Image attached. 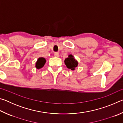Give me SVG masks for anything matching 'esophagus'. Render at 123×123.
<instances>
[{
	"mask_svg": "<svg viewBox=\"0 0 123 123\" xmlns=\"http://www.w3.org/2000/svg\"><path fill=\"white\" fill-rule=\"evenodd\" d=\"M54 56H55V57H59L60 56V55H59V54L58 53H54Z\"/></svg>",
	"mask_w": 123,
	"mask_h": 123,
	"instance_id": "esophagus-1",
	"label": "esophagus"
}]
</instances>
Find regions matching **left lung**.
<instances>
[{
	"mask_svg": "<svg viewBox=\"0 0 123 123\" xmlns=\"http://www.w3.org/2000/svg\"><path fill=\"white\" fill-rule=\"evenodd\" d=\"M64 63L68 69L74 70L75 68L78 66V62L72 54L68 55V57L64 60Z\"/></svg>",
	"mask_w": 123,
	"mask_h": 123,
	"instance_id": "left-lung-1",
	"label": "left lung"
}]
</instances>
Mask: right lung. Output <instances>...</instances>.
I'll list each match as a JSON object with an SVG mask.
<instances>
[{
    "mask_svg": "<svg viewBox=\"0 0 123 123\" xmlns=\"http://www.w3.org/2000/svg\"><path fill=\"white\" fill-rule=\"evenodd\" d=\"M45 62H46V59L45 58L42 57H39L36 62L35 67H36L37 69H41V68H42L44 66Z\"/></svg>",
    "mask_w": 123,
    "mask_h": 123,
    "instance_id": "obj_1",
    "label": "right lung"
}]
</instances>
